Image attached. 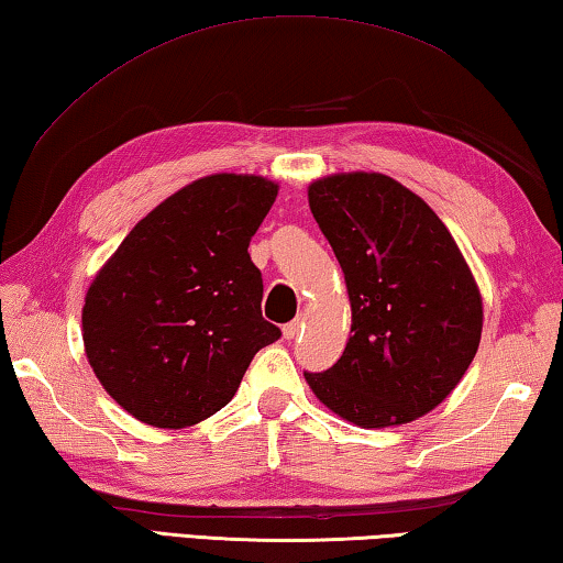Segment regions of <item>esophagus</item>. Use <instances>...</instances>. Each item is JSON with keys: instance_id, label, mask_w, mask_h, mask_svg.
<instances>
[{"instance_id": "34e87169", "label": "esophagus", "mask_w": 563, "mask_h": 563, "mask_svg": "<svg viewBox=\"0 0 563 563\" xmlns=\"http://www.w3.org/2000/svg\"><path fill=\"white\" fill-rule=\"evenodd\" d=\"M305 327V322H302V317H298V320H292V322H288L283 327V334H285V340H295V336L300 334V330Z\"/></svg>"}]
</instances>
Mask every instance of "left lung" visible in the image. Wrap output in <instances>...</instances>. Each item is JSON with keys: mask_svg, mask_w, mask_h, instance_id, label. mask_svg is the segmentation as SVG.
I'll return each mask as SVG.
<instances>
[{"mask_svg": "<svg viewBox=\"0 0 563 563\" xmlns=\"http://www.w3.org/2000/svg\"><path fill=\"white\" fill-rule=\"evenodd\" d=\"M308 197L344 271L352 336L336 364L305 379L362 428L433 411L463 379L483 332V300L451 231L376 172L317 179Z\"/></svg>", "mask_w": 563, "mask_h": 563, "instance_id": "left-lung-1", "label": "left lung"}]
</instances>
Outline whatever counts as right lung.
I'll return each instance as SVG.
<instances>
[{
  "instance_id": "obj_1",
  "label": "right lung",
  "mask_w": 563,
  "mask_h": 563,
  "mask_svg": "<svg viewBox=\"0 0 563 563\" xmlns=\"http://www.w3.org/2000/svg\"><path fill=\"white\" fill-rule=\"evenodd\" d=\"M278 184L211 175L150 211L96 275L84 305L88 362L137 421L187 428L239 391L255 352L280 340L263 320L249 253Z\"/></svg>"
}]
</instances>
